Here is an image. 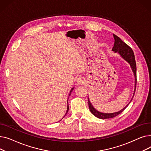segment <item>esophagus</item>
<instances>
[{"label":"esophagus","mask_w":151,"mask_h":151,"mask_svg":"<svg viewBox=\"0 0 151 151\" xmlns=\"http://www.w3.org/2000/svg\"><path fill=\"white\" fill-rule=\"evenodd\" d=\"M84 81H85L84 80V79H83L82 77H79V78H78L76 79V84H79V85L84 84Z\"/></svg>","instance_id":"1"}]
</instances>
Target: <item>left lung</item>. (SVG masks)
<instances>
[{
  "instance_id": "1",
  "label": "left lung",
  "mask_w": 151,
  "mask_h": 151,
  "mask_svg": "<svg viewBox=\"0 0 151 151\" xmlns=\"http://www.w3.org/2000/svg\"><path fill=\"white\" fill-rule=\"evenodd\" d=\"M113 36L114 38V45L112 50L116 52H117L118 53H119L120 55L122 56V58H123L125 60H127L130 63L132 69L133 70V72L134 73V78H135V86H134L135 89H134V92L133 93V95H134V92H135L136 84H137V65H136V62H135V59H134V55L133 51L131 47L128 45H127L125 42H124L119 37L114 34H113ZM132 100V99L131 101ZM88 104H89V109L91 111V113L96 117L99 119H103L113 118L117 116V115L121 114L127 108V106L129 105L128 104L125 108H124L119 112L113 113H102L98 111H97L92 106V104H91V102L89 100H88Z\"/></svg>"
}]
</instances>
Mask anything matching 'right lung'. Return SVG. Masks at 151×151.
I'll return each mask as SVG.
<instances>
[{
  "label": "right lung",
  "mask_w": 151,
  "mask_h": 151,
  "mask_svg": "<svg viewBox=\"0 0 151 151\" xmlns=\"http://www.w3.org/2000/svg\"><path fill=\"white\" fill-rule=\"evenodd\" d=\"M73 88H72V89H71V90L70 91V93H71V91H73ZM68 109H69V106H68H68H67V112H66V114H65V115L67 114V113H68Z\"/></svg>",
  "instance_id": "1"
}]
</instances>
